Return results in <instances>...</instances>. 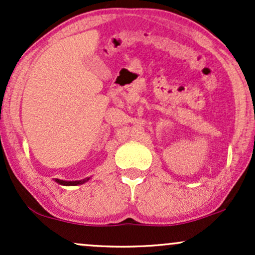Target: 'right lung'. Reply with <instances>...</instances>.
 Here are the masks:
<instances>
[{"label": "right lung", "instance_id": "add662e5", "mask_svg": "<svg viewBox=\"0 0 255 255\" xmlns=\"http://www.w3.org/2000/svg\"><path fill=\"white\" fill-rule=\"evenodd\" d=\"M58 182H60L61 184H66V186H75V184H80V183L85 182V180L84 181H73V182H67V181H58Z\"/></svg>", "mask_w": 255, "mask_h": 255}]
</instances>
